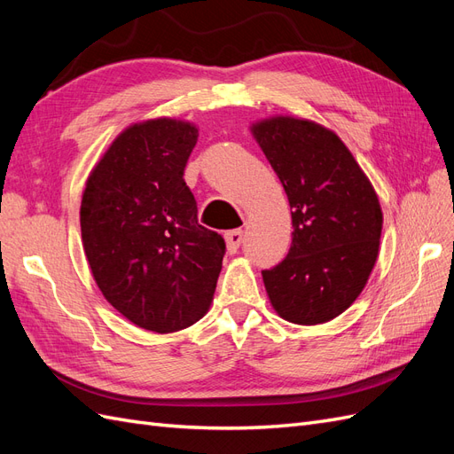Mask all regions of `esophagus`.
I'll return each instance as SVG.
<instances>
[{
  "label": "esophagus",
  "mask_w": 454,
  "mask_h": 454,
  "mask_svg": "<svg viewBox=\"0 0 454 454\" xmlns=\"http://www.w3.org/2000/svg\"><path fill=\"white\" fill-rule=\"evenodd\" d=\"M242 240H244V232H242L240 229L229 231L227 235H225V244H227V250H229V254H235V252L240 248Z\"/></svg>",
  "instance_id": "1"
}]
</instances>
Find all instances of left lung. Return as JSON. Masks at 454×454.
<instances>
[{"label":"left lung","mask_w":454,"mask_h":454,"mask_svg":"<svg viewBox=\"0 0 454 454\" xmlns=\"http://www.w3.org/2000/svg\"><path fill=\"white\" fill-rule=\"evenodd\" d=\"M292 206V248L263 270L280 318L316 325L337 318L375 267L380 202L339 136L318 122L277 115L250 127Z\"/></svg>","instance_id":"obj_1"}]
</instances>
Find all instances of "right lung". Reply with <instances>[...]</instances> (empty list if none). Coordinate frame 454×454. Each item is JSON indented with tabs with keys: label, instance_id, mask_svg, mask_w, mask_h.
<instances>
[{
	"label": "right lung",
	"instance_id": "right-lung-1",
	"mask_svg": "<svg viewBox=\"0 0 454 454\" xmlns=\"http://www.w3.org/2000/svg\"><path fill=\"white\" fill-rule=\"evenodd\" d=\"M199 138L193 122H134L90 170L81 239L96 286L147 332H180L214 299L225 240L199 223L184 170Z\"/></svg>",
	"mask_w": 454,
	"mask_h": 454
}]
</instances>
